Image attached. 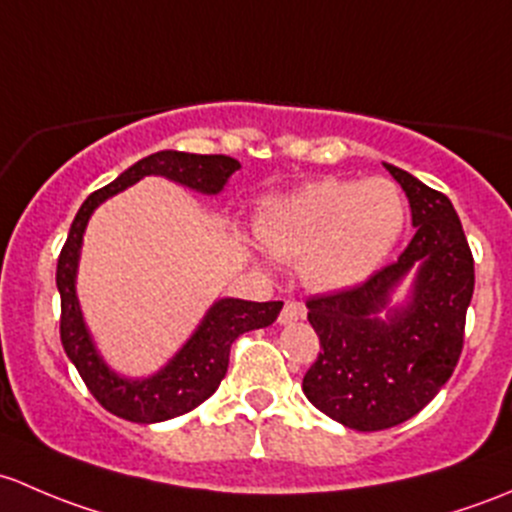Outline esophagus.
Listing matches in <instances>:
<instances>
[{"label": "esophagus", "mask_w": 512, "mask_h": 512, "mask_svg": "<svg viewBox=\"0 0 512 512\" xmlns=\"http://www.w3.org/2000/svg\"><path fill=\"white\" fill-rule=\"evenodd\" d=\"M305 318V308L300 303H295V300H286V305H283L281 315H278V323L281 325H291L295 320H303Z\"/></svg>", "instance_id": "esophagus-1"}]
</instances>
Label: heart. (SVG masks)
I'll use <instances>...</instances> for the list:
<instances>
[{
  "label": "heart",
  "instance_id": "b5f03b06",
  "mask_svg": "<svg viewBox=\"0 0 512 512\" xmlns=\"http://www.w3.org/2000/svg\"><path fill=\"white\" fill-rule=\"evenodd\" d=\"M407 224V202L392 179L325 177L263 199L256 239L281 261H300L318 291L367 281L392 254Z\"/></svg>",
  "mask_w": 512,
  "mask_h": 512
}]
</instances>
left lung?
<instances>
[{
  "label": "left lung",
  "mask_w": 512,
  "mask_h": 512,
  "mask_svg": "<svg viewBox=\"0 0 512 512\" xmlns=\"http://www.w3.org/2000/svg\"><path fill=\"white\" fill-rule=\"evenodd\" d=\"M412 207L414 239L394 263L350 291L315 295L308 320L320 355L303 377L313 407L347 429L379 431L419 414L449 382L463 350L473 256L446 194L387 165ZM415 273L407 304L389 306ZM384 312V316H379Z\"/></svg>",
  "instance_id": "obj_1"
}]
</instances>
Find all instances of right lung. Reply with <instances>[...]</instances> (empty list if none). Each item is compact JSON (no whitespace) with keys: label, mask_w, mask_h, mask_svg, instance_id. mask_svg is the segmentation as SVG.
<instances>
[{"label":"right lung","mask_w":512,"mask_h":512,"mask_svg":"<svg viewBox=\"0 0 512 512\" xmlns=\"http://www.w3.org/2000/svg\"><path fill=\"white\" fill-rule=\"evenodd\" d=\"M239 167V160L226 155H194V152L179 150L155 152L128 167L115 182L93 192L73 219L68 239L61 249L59 266H56V286L61 293V342L68 360L76 365L100 407L120 419L155 424V421H167L192 412L217 392L229 367L231 342L249 330L268 328L278 318L283 303L281 300L254 303V300L241 298H219L165 367H160L150 377L118 374L110 370L108 362L98 352L76 295L78 261H81L88 219L105 199L115 197L130 184L140 182L142 177H167L182 187L214 197L226 187L229 177Z\"/></svg>","instance_id":"1"}]
</instances>
